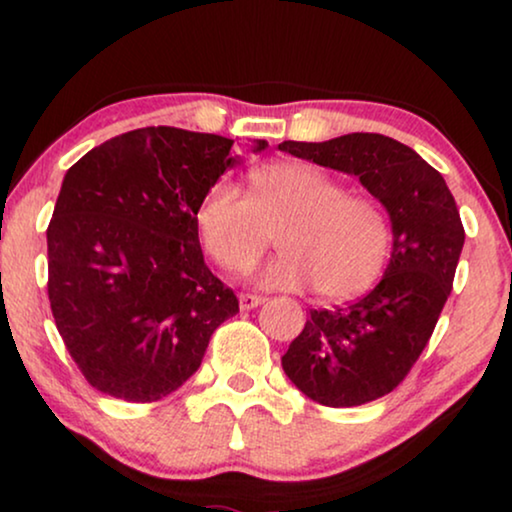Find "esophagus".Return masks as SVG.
<instances>
[{
    "mask_svg": "<svg viewBox=\"0 0 512 512\" xmlns=\"http://www.w3.org/2000/svg\"><path fill=\"white\" fill-rule=\"evenodd\" d=\"M263 296H254V293H240V310H254V307L263 305Z\"/></svg>",
    "mask_w": 512,
    "mask_h": 512,
    "instance_id": "1",
    "label": "esophagus"
}]
</instances>
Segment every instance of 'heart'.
<instances>
[{
    "mask_svg": "<svg viewBox=\"0 0 512 512\" xmlns=\"http://www.w3.org/2000/svg\"><path fill=\"white\" fill-rule=\"evenodd\" d=\"M209 256L230 272H247L277 233L282 254L258 272L270 291L314 286L326 300H347L380 277L391 249L389 216L380 202L347 193L317 165L284 160L249 174V191L216 181L195 207Z\"/></svg>",
    "mask_w": 512,
    "mask_h": 512,
    "instance_id": "obj_1",
    "label": "heart"
}]
</instances>
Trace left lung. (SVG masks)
<instances>
[{
	"instance_id": "left-lung-1",
	"label": "left lung",
	"mask_w": 512,
	"mask_h": 512,
	"mask_svg": "<svg viewBox=\"0 0 512 512\" xmlns=\"http://www.w3.org/2000/svg\"><path fill=\"white\" fill-rule=\"evenodd\" d=\"M279 151L359 177L387 209L391 258L368 296L310 310L282 356L289 380L328 408H352L394 391L429 342L464 249L457 202L417 151L377 132L328 142H282Z\"/></svg>"
}]
</instances>
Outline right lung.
Returning <instances> with one entry per match:
<instances>
[{"label":"right lung","instance_id":"obj_1","mask_svg":"<svg viewBox=\"0 0 512 512\" xmlns=\"http://www.w3.org/2000/svg\"><path fill=\"white\" fill-rule=\"evenodd\" d=\"M233 139L139 128L69 167L48 240L55 326L97 391L151 403L200 368L240 312L202 256L195 207L237 156ZM268 142L256 139L254 153Z\"/></svg>","mask_w":512,"mask_h":512}]
</instances>
